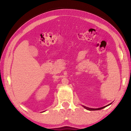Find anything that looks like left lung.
<instances>
[{"instance_id": "left-lung-1", "label": "left lung", "mask_w": 131, "mask_h": 131, "mask_svg": "<svg viewBox=\"0 0 131 131\" xmlns=\"http://www.w3.org/2000/svg\"><path fill=\"white\" fill-rule=\"evenodd\" d=\"M110 104H111V103H110ZM110 104H109V105H107V106H103V107H100V108H89V107H85V106H83V107H84V108H85L86 109H87V110H101V109H102V108L106 107V106H108V105H110Z\"/></svg>"}]
</instances>
